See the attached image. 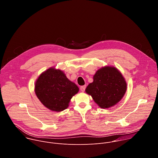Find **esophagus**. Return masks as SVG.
I'll return each instance as SVG.
<instances>
[{
	"label": "esophagus",
	"instance_id": "34e87169",
	"mask_svg": "<svg viewBox=\"0 0 158 158\" xmlns=\"http://www.w3.org/2000/svg\"><path fill=\"white\" fill-rule=\"evenodd\" d=\"M85 87H86L85 85H82V86H81V87H80L81 91L82 92H84V91H85Z\"/></svg>",
	"mask_w": 158,
	"mask_h": 158
}]
</instances>
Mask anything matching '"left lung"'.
Instances as JSON below:
<instances>
[{
  "label": "left lung",
  "instance_id": "left-lung-1",
  "mask_svg": "<svg viewBox=\"0 0 158 158\" xmlns=\"http://www.w3.org/2000/svg\"><path fill=\"white\" fill-rule=\"evenodd\" d=\"M93 79L86 87L85 92L101 108L114 106L126 93L127 84L124 78L114 67H102L96 73Z\"/></svg>",
  "mask_w": 158,
  "mask_h": 158
}]
</instances>
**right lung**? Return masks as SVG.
I'll list each match as a JSON object with an SVG mask.
<instances>
[{
    "label": "right lung",
    "mask_w": 158,
    "mask_h": 158,
    "mask_svg": "<svg viewBox=\"0 0 158 158\" xmlns=\"http://www.w3.org/2000/svg\"><path fill=\"white\" fill-rule=\"evenodd\" d=\"M79 87L60 70L50 68L42 73L35 82V93L44 106L60 112L67 109Z\"/></svg>",
    "instance_id": "1"
}]
</instances>
